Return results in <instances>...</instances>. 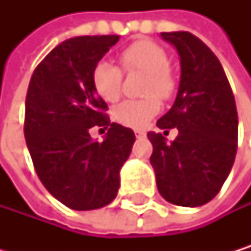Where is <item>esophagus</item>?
<instances>
[{"mask_svg":"<svg viewBox=\"0 0 251 251\" xmlns=\"http://www.w3.org/2000/svg\"><path fill=\"white\" fill-rule=\"evenodd\" d=\"M134 132H135V137H137V138H143L144 135H146V132L141 131V129H135Z\"/></svg>","mask_w":251,"mask_h":251,"instance_id":"esophagus-1","label":"esophagus"}]
</instances>
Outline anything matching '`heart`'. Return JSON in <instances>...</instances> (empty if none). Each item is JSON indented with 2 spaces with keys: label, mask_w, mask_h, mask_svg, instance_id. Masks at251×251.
<instances>
[{
  "label": "heart",
  "mask_w": 251,
  "mask_h": 251,
  "mask_svg": "<svg viewBox=\"0 0 251 251\" xmlns=\"http://www.w3.org/2000/svg\"><path fill=\"white\" fill-rule=\"evenodd\" d=\"M123 71L146 74L141 99H126L113 110L114 119L129 128H143L161 110V99H170L176 92V79L170 72V57L153 40H138L120 54ZM123 74L110 61H99L92 71L95 93L105 102H116L122 93Z\"/></svg>",
  "instance_id": "heart-1"
}]
</instances>
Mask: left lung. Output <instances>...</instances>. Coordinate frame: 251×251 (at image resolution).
Returning <instances> with one entry per match:
<instances>
[{"label":"left lung","instance_id":"left-lung-1","mask_svg":"<svg viewBox=\"0 0 251 251\" xmlns=\"http://www.w3.org/2000/svg\"><path fill=\"white\" fill-rule=\"evenodd\" d=\"M180 58L176 100L156 126L177 128L167 144L162 134L149 132L151 164L156 187L167 201L201 206L223 187L238 148V113L223 66L199 37L188 31L161 33ZM169 132V131H166Z\"/></svg>","mask_w":251,"mask_h":251}]
</instances>
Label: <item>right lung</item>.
<instances>
[{
	"label": "right lung",
	"instance_id": "add662e5",
	"mask_svg": "<svg viewBox=\"0 0 251 251\" xmlns=\"http://www.w3.org/2000/svg\"><path fill=\"white\" fill-rule=\"evenodd\" d=\"M119 36H79L61 42L36 67L25 99L24 134L39 179L71 209L90 211L111 203L120 169L135 135L111 123L107 103L92 85V71ZM109 128L102 143L90 137Z\"/></svg>",
	"mask_w": 251,
	"mask_h": 251
}]
</instances>
